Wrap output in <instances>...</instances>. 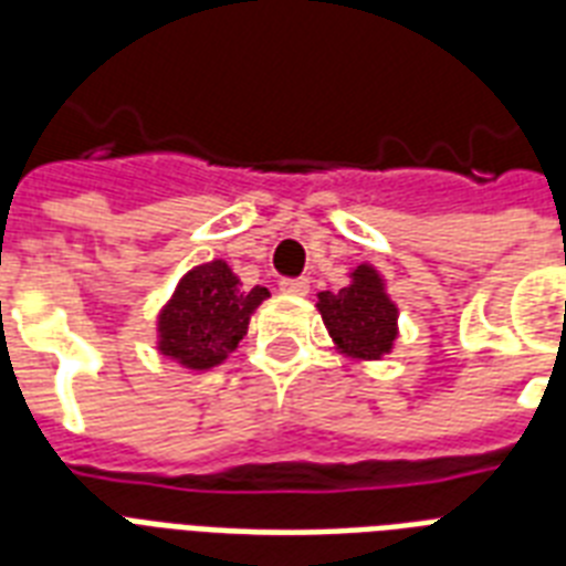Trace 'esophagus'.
<instances>
[{
	"label": "esophagus",
	"instance_id": "34e87169",
	"mask_svg": "<svg viewBox=\"0 0 566 566\" xmlns=\"http://www.w3.org/2000/svg\"><path fill=\"white\" fill-rule=\"evenodd\" d=\"M308 287V279H282V282H279V291L291 293V296H305Z\"/></svg>",
	"mask_w": 566,
	"mask_h": 566
}]
</instances>
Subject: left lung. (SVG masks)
Segmentation results:
<instances>
[{"label":"left lung","instance_id":"obj_1","mask_svg":"<svg viewBox=\"0 0 566 566\" xmlns=\"http://www.w3.org/2000/svg\"><path fill=\"white\" fill-rule=\"evenodd\" d=\"M349 279L353 282L337 293H317V308L340 353L358 361H378L394 349L399 308L387 296L376 266H355Z\"/></svg>","mask_w":566,"mask_h":566}]
</instances>
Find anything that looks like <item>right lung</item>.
Returning <instances> with one entry per match:
<instances>
[{
	"label": "right lung",
	"mask_w": 566,
	"mask_h": 566,
	"mask_svg": "<svg viewBox=\"0 0 566 566\" xmlns=\"http://www.w3.org/2000/svg\"><path fill=\"white\" fill-rule=\"evenodd\" d=\"M270 296L266 287H240L226 261L193 266L158 314V353L188 370H211L238 349L249 317Z\"/></svg>",
	"instance_id": "add662e5"
}]
</instances>
